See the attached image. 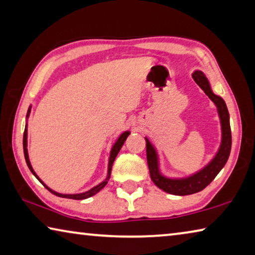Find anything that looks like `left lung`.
Returning <instances> with one entry per match:
<instances>
[{
    "instance_id": "8db88e82",
    "label": "left lung",
    "mask_w": 255,
    "mask_h": 255,
    "mask_svg": "<svg viewBox=\"0 0 255 255\" xmlns=\"http://www.w3.org/2000/svg\"><path fill=\"white\" fill-rule=\"evenodd\" d=\"M193 80L196 83L204 90V92L209 97V99L217 106L219 118L222 123V130H223V139L222 145L219 148L216 157L207 165L204 170L198 172L197 174L190 176V178L183 180H172L166 179L163 175L159 174L158 172V164L157 157L155 149L153 148L152 144L149 143L147 138L146 139V155H147V164L149 169L150 179L153 182L157 185L163 191L169 192L171 195L175 196H187L197 193L204 190L211 181H213L216 175L219 173L224 165H225L228 156L231 153L232 147V133H231V125H230V114H228L227 107L225 101L221 97L216 96L211 91L208 81L201 72H195L192 74Z\"/></svg>"
}]
</instances>
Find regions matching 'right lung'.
<instances>
[{
	"label": "right lung",
	"instance_id": "right-lung-1",
	"mask_svg": "<svg viewBox=\"0 0 255 255\" xmlns=\"http://www.w3.org/2000/svg\"><path fill=\"white\" fill-rule=\"evenodd\" d=\"M29 112H30V108H29V110H28V115H27V117L29 116ZM128 135H129V131H125V132L123 133V135L118 138V140L116 141V144L114 145V147H112V149H111L110 159H109V166H108V178H107V180H106V181H103V182H101L100 184L97 185V187H94L93 189L89 190V191H86V192H84V193H79V195H62V193H57V192H55V191H53V190H51V189H49L48 187H47L46 184L42 183V182H41V180H40L39 178H38L36 173H34V171H33V169H32L31 164H30V161H29V156H28V149H27V126H25V128H24V132H23V153H24V158H25V162H27V165H28V167L30 169V171L32 172V174H33L34 176H36V178H37L38 180H39L40 182H41L42 184H44L45 187H46L47 189H48L51 193H53V195H56V196L62 197V198H68V199H75V200L86 199V198H90V197H92V196L96 195V193H98L99 191H100V190H101L102 188H105V185L107 184L108 180H109V178H110L112 164H114L115 158H116V156H117V155H118L119 150H120V148H122V146L124 145L125 140H126V138L128 137Z\"/></svg>",
	"mask_w": 255,
	"mask_h": 255
}]
</instances>
